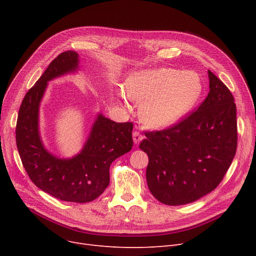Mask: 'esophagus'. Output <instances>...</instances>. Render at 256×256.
Instances as JSON below:
<instances>
[{
    "label": "esophagus",
    "mask_w": 256,
    "mask_h": 256,
    "mask_svg": "<svg viewBox=\"0 0 256 256\" xmlns=\"http://www.w3.org/2000/svg\"><path fill=\"white\" fill-rule=\"evenodd\" d=\"M143 139V136L141 135V134L139 132H132V140H134V143L135 144H139Z\"/></svg>",
    "instance_id": "1"
}]
</instances>
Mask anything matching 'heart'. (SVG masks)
Instances as JSON below:
<instances>
[{
  "instance_id": "obj_1",
  "label": "heart",
  "mask_w": 256,
  "mask_h": 256,
  "mask_svg": "<svg viewBox=\"0 0 256 256\" xmlns=\"http://www.w3.org/2000/svg\"><path fill=\"white\" fill-rule=\"evenodd\" d=\"M202 92V82L194 72L172 68L146 70L132 74L124 89L117 90V100L124 106L130 100L141 102L140 115L154 128L168 126L189 112Z\"/></svg>"
}]
</instances>
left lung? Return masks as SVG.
I'll return each instance as SVG.
<instances>
[{
  "label": "left lung",
  "instance_id": "obj_1",
  "mask_svg": "<svg viewBox=\"0 0 256 256\" xmlns=\"http://www.w3.org/2000/svg\"><path fill=\"white\" fill-rule=\"evenodd\" d=\"M208 74L210 92L198 109L166 130L145 132L140 143L148 156V189L167 206L191 204L216 189L236 152L234 98Z\"/></svg>",
  "mask_w": 256,
  "mask_h": 256
}]
</instances>
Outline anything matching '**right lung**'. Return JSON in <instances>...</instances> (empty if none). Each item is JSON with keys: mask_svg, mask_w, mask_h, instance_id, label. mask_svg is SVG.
Masks as SVG:
<instances>
[{"mask_svg": "<svg viewBox=\"0 0 256 256\" xmlns=\"http://www.w3.org/2000/svg\"><path fill=\"white\" fill-rule=\"evenodd\" d=\"M78 68V55L66 50L54 59L26 92L16 122V145L31 180L40 190L63 201L85 204L96 199L110 182V165L132 147V124H117L98 114L76 156L60 158L44 147L39 134V106L48 82Z\"/></svg>", "mask_w": 256, "mask_h": 256, "instance_id": "1", "label": "right lung"}]
</instances>
